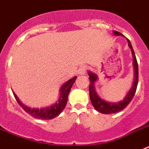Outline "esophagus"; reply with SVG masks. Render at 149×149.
Instances as JSON below:
<instances>
[{"mask_svg": "<svg viewBox=\"0 0 149 149\" xmlns=\"http://www.w3.org/2000/svg\"><path fill=\"white\" fill-rule=\"evenodd\" d=\"M86 70H87V67H85V66H82L79 68V73L80 74H85V73L86 72Z\"/></svg>", "mask_w": 149, "mask_h": 149, "instance_id": "1", "label": "esophagus"}]
</instances>
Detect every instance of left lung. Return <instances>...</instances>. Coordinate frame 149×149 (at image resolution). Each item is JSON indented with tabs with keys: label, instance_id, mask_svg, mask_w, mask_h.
I'll return each mask as SVG.
<instances>
[{
	"label": "left lung",
	"instance_id": "8db88e82",
	"mask_svg": "<svg viewBox=\"0 0 149 149\" xmlns=\"http://www.w3.org/2000/svg\"><path fill=\"white\" fill-rule=\"evenodd\" d=\"M113 33L117 36H121V33L118 32V31H114ZM128 43H129V46L131 48L132 51V56H133V67H134V73H135V79H134V82L132 84V86L131 90L129 91V93L127 94L125 97L124 98L123 101L119 102L118 103H111L107 102L106 101H104L102 98H100L97 96L96 91L94 90V82H96L97 77L96 74L94 73H91L89 72V80H90V86H89V94H90V98H91V103L94 106V108L96 110H97L102 113H105V114H109V113H118L124 109L126 107L130 102L132 101V97H134V94L136 91V87H137V84H138V63H137V60L136 58L135 53L134 51L132 49V47L130 43V40H128Z\"/></svg>",
	"mask_w": 149,
	"mask_h": 149
}]
</instances>
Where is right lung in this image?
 I'll return each mask as SVG.
<instances>
[{
  "label": "right lung",
  "instance_id": "add662e5",
  "mask_svg": "<svg viewBox=\"0 0 149 149\" xmlns=\"http://www.w3.org/2000/svg\"><path fill=\"white\" fill-rule=\"evenodd\" d=\"M76 79H77V77L75 76V77H74L73 79H70L66 83H64V85L60 89L61 94H60V97H59V99H58V102L55 103V105L49 106V107H47V108H43V109H31V108L24 106L19 101V98L17 97V96L15 94H13L14 97L17 100L18 104L22 107L23 109L26 113H28L29 115H31V117H33L35 118H38V119H41V120L53 119L55 117H57L65 108L67 102L68 94L70 93V89L72 87L74 82H75Z\"/></svg>",
  "mask_w": 149,
  "mask_h": 149
}]
</instances>
